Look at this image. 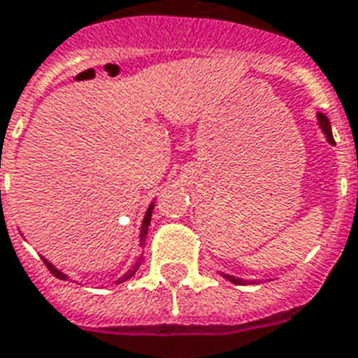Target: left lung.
<instances>
[{
    "label": "left lung",
    "instance_id": "8db88e82",
    "mask_svg": "<svg viewBox=\"0 0 358 358\" xmlns=\"http://www.w3.org/2000/svg\"><path fill=\"white\" fill-rule=\"evenodd\" d=\"M318 124H320V128H322L324 130V134H326V138H328V141H330L331 145H334V143H336V141H334V136H331V130H330V120H328V118L324 117L322 113H318ZM222 276L224 278H228V280H230V282H234V284H243V280H240V278H236V276H228V274H222Z\"/></svg>",
    "mask_w": 358,
    "mask_h": 358
}]
</instances>
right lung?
<instances>
[{"mask_svg":"<svg viewBox=\"0 0 358 358\" xmlns=\"http://www.w3.org/2000/svg\"><path fill=\"white\" fill-rule=\"evenodd\" d=\"M151 210H153V203L149 205L148 215H145V218H143V224H141V234H140V245H141V248L145 245V236H148L149 222H151ZM143 261H145V257H143V253H141V255L138 257V261H136V264H134L132 268L128 270V272H126L124 276H122V278H120V280H118V284H120V282H126V280H130V278H132L134 274L138 272V268H140L141 264H143ZM43 263H45V266H48V270H50V272H51V274H53V276L59 278V280H66V276H65V274H63V272H59V270L55 268V266H51V264L48 263V261H43Z\"/></svg>","mask_w":358,"mask_h":358,"instance_id":"right-lung-1","label":"right lung"}]
</instances>
